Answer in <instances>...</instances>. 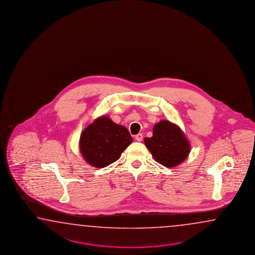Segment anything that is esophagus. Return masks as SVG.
Returning a JSON list of instances; mask_svg holds the SVG:
<instances>
[{"label": "esophagus", "mask_w": 255, "mask_h": 255, "mask_svg": "<svg viewBox=\"0 0 255 255\" xmlns=\"http://www.w3.org/2000/svg\"><path fill=\"white\" fill-rule=\"evenodd\" d=\"M135 140H136V141H138V142L142 141V139H143V135H142V133H139V134H137V135H135Z\"/></svg>", "instance_id": "1"}]
</instances>
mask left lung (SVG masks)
Here are the masks:
<instances>
[{
  "label": "left lung",
  "mask_w": 255,
  "mask_h": 255,
  "mask_svg": "<svg viewBox=\"0 0 255 255\" xmlns=\"http://www.w3.org/2000/svg\"><path fill=\"white\" fill-rule=\"evenodd\" d=\"M144 142L155 161L170 168L184 162L191 148L179 127L168 120H161L155 124L153 135L145 137Z\"/></svg>",
  "instance_id": "8db88e82"
}]
</instances>
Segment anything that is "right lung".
<instances>
[{"mask_svg":"<svg viewBox=\"0 0 255 255\" xmlns=\"http://www.w3.org/2000/svg\"><path fill=\"white\" fill-rule=\"evenodd\" d=\"M132 141L125 127L116 124L109 117L101 116L81 133L80 153L90 165L102 168L119 159Z\"/></svg>","mask_w":255,"mask_h":255,"instance_id":"obj_1","label":"right lung"}]
</instances>
